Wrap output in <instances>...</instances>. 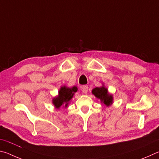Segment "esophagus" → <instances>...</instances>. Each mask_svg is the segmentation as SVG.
Segmentation results:
<instances>
[{
  "mask_svg": "<svg viewBox=\"0 0 159 159\" xmlns=\"http://www.w3.org/2000/svg\"><path fill=\"white\" fill-rule=\"evenodd\" d=\"M81 89H82L83 93H87L88 91V85H83L81 87Z\"/></svg>",
  "mask_w": 159,
  "mask_h": 159,
  "instance_id": "obj_1",
  "label": "esophagus"
}]
</instances>
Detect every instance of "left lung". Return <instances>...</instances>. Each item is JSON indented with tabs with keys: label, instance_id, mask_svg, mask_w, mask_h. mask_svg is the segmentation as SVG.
Segmentation results:
<instances>
[{
	"label": "left lung",
	"instance_id": "left-lung-1",
	"mask_svg": "<svg viewBox=\"0 0 159 159\" xmlns=\"http://www.w3.org/2000/svg\"><path fill=\"white\" fill-rule=\"evenodd\" d=\"M93 95H95V98L100 100L101 103L104 104L107 107L111 105L114 102V98L113 95L109 93L108 89L102 83L101 87H97L92 90Z\"/></svg>",
	"mask_w": 159,
	"mask_h": 159
}]
</instances>
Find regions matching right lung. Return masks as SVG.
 <instances>
[{"mask_svg":"<svg viewBox=\"0 0 159 159\" xmlns=\"http://www.w3.org/2000/svg\"><path fill=\"white\" fill-rule=\"evenodd\" d=\"M77 91L78 88L76 86L71 88H69L66 85L61 86L58 91V95L52 99L55 108L56 109H60L61 107L66 108Z\"/></svg>","mask_w":159,"mask_h":159,"instance_id":"1","label":"right lung"}]
</instances>
